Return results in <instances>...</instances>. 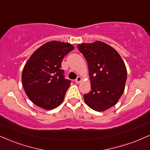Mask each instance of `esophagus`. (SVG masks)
I'll use <instances>...</instances> for the list:
<instances>
[{
	"label": "esophagus",
	"instance_id": "1",
	"mask_svg": "<svg viewBox=\"0 0 150 150\" xmlns=\"http://www.w3.org/2000/svg\"><path fill=\"white\" fill-rule=\"evenodd\" d=\"M81 81H82V77H81L80 76H78L77 77L76 80H75V82H76L77 84H79V83H80Z\"/></svg>",
	"mask_w": 150,
	"mask_h": 150
}]
</instances>
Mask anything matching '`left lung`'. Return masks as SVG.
<instances>
[{
	"label": "left lung",
	"mask_w": 150,
	"mask_h": 150,
	"mask_svg": "<svg viewBox=\"0 0 150 150\" xmlns=\"http://www.w3.org/2000/svg\"><path fill=\"white\" fill-rule=\"evenodd\" d=\"M77 48L87 61L91 80V91L84 95V102L95 111L106 110L123 94L127 78L125 64L114 48L100 41L81 43Z\"/></svg>",
	"instance_id": "1"
}]
</instances>
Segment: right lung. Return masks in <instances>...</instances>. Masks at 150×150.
I'll return each mask as SVG.
<instances>
[{"label": "right lung", "mask_w": 150, "mask_h": 150, "mask_svg": "<svg viewBox=\"0 0 150 150\" xmlns=\"http://www.w3.org/2000/svg\"><path fill=\"white\" fill-rule=\"evenodd\" d=\"M74 47L68 42L50 41L33 52L23 68L21 80L27 96L38 107L52 110L64 101L70 85L61 62Z\"/></svg>", "instance_id": "right-lung-1"}]
</instances>
